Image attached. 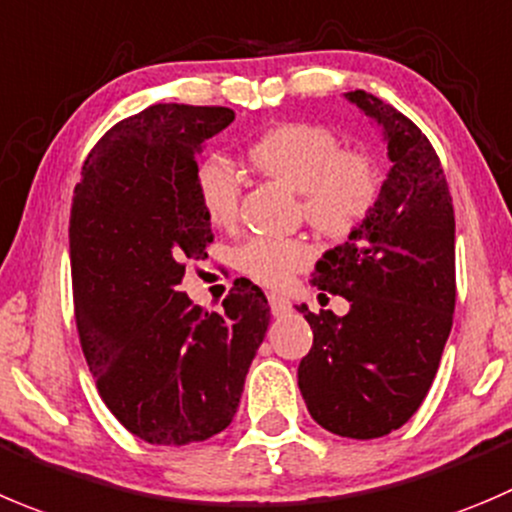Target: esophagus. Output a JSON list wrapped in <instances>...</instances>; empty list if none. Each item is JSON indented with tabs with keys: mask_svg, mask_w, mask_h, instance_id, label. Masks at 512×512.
<instances>
[{
	"mask_svg": "<svg viewBox=\"0 0 512 512\" xmlns=\"http://www.w3.org/2000/svg\"><path fill=\"white\" fill-rule=\"evenodd\" d=\"M269 306H271V314L274 316H284L291 311V301L286 299V296H279V294L269 296Z\"/></svg>",
	"mask_w": 512,
	"mask_h": 512,
	"instance_id": "34e87169",
	"label": "esophagus"
}]
</instances>
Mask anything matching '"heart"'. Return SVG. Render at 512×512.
<instances>
[{
    "label": "heart",
    "mask_w": 512,
    "mask_h": 512,
    "mask_svg": "<svg viewBox=\"0 0 512 512\" xmlns=\"http://www.w3.org/2000/svg\"><path fill=\"white\" fill-rule=\"evenodd\" d=\"M246 158L259 173L301 196L304 218L329 238H347L374 211L382 191L377 160L357 148H342L332 130L311 123H284L253 140ZM241 175L221 158L196 170V193L213 226H233L241 211ZM314 259L301 238L253 236L238 251V266L261 284L284 286Z\"/></svg>",
    "instance_id": "b5f03b06"
}]
</instances>
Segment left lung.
Segmentation results:
<instances>
[{"label":"left lung","mask_w":512,"mask_h":512,"mask_svg":"<svg viewBox=\"0 0 512 512\" xmlns=\"http://www.w3.org/2000/svg\"><path fill=\"white\" fill-rule=\"evenodd\" d=\"M344 97L382 128L392 168L367 221L316 264L311 284L352 306L347 316L301 306L314 344L299 389L324 430L374 440L420 410L440 367L455 311V211L425 133L369 92Z\"/></svg>","instance_id":"obj_1"}]
</instances>
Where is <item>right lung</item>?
Here are the masks:
<instances>
[{
	"label": "right lung",
	"mask_w": 512,
	"mask_h": 512,
	"mask_svg": "<svg viewBox=\"0 0 512 512\" xmlns=\"http://www.w3.org/2000/svg\"><path fill=\"white\" fill-rule=\"evenodd\" d=\"M233 118L228 107H145L97 140L72 196L82 352L107 410L150 445L226 430L269 329V301L248 279L233 284L223 311L178 291L188 261L206 259L213 241L196 155Z\"/></svg>",
	"instance_id": "obj_1"
}]
</instances>
